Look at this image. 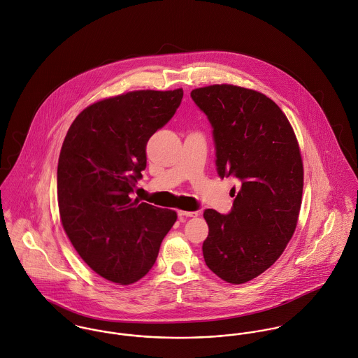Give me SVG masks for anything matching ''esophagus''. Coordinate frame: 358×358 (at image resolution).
Wrapping results in <instances>:
<instances>
[{"mask_svg": "<svg viewBox=\"0 0 358 358\" xmlns=\"http://www.w3.org/2000/svg\"><path fill=\"white\" fill-rule=\"evenodd\" d=\"M178 215L180 217H196L199 213L196 210H178Z\"/></svg>", "mask_w": 358, "mask_h": 358, "instance_id": "1", "label": "esophagus"}]
</instances>
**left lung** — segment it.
<instances>
[{
  "instance_id": "obj_1",
  "label": "left lung",
  "mask_w": 358,
  "mask_h": 358,
  "mask_svg": "<svg viewBox=\"0 0 358 358\" xmlns=\"http://www.w3.org/2000/svg\"><path fill=\"white\" fill-rule=\"evenodd\" d=\"M208 117L216 171L238 179L227 215L205 209L206 266L230 284H244L284 252L296 229L303 164L294 129L281 108L252 90L222 84L193 90Z\"/></svg>"
}]
</instances>
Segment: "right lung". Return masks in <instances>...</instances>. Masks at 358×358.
Masks as SVG:
<instances>
[{
  "label": "right lung",
  "instance_id": "right-lung-1",
  "mask_svg": "<svg viewBox=\"0 0 358 358\" xmlns=\"http://www.w3.org/2000/svg\"><path fill=\"white\" fill-rule=\"evenodd\" d=\"M183 90L134 91L83 110L57 162L63 229L101 277L129 285L145 277L176 212L132 200L146 168V145L176 113Z\"/></svg>",
  "mask_w": 358,
  "mask_h": 358
}]
</instances>
